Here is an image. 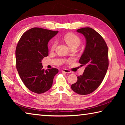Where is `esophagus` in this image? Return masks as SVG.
Here are the masks:
<instances>
[{"label": "esophagus", "instance_id": "1", "mask_svg": "<svg viewBox=\"0 0 125 125\" xmlns=\"http://www.w3.org/2000/svg\"><path fill=\"white\" fill-rule=\"evenodd\" d=\"M62 72L65 73H71V72L70 71L68 70V69H63V70H62Z\"/></svg>", "mask_w": 125, "mask_h": 125}]
</instances>
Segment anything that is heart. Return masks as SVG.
Segmentation results:
<instances>
[{
  "mask_svg": "<svg viewBox=\"0 0 125 125\" xmlns=\"http://www.w3.org/2000/svg\"><path fill=\"white\" fill-rule=\"evenodd\" d=\"M64 40L70 48H77L81 43V40L80 38L74 33H68V34L65 35L64 37ZM57 45V41H54L51 46V50H54L56 48Z\"/></svg>",
  "mask_w": 125,
  "mask_h": 125,
  "instance_id": "1",
  "label": "heart"
}]
</instances>
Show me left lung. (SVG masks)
<instances>
[{"label": "left lung", "instance_id": "left-lung-1", "mask_svg": "<svg viewBox=\"0 0 125 125\" xmlns=\"http://www.w3.org/2000/svg\"><path fill=\"white\" fill-rule=\"evenodd\" d=\"M86 39V46L79 61L85 69L71 88L80 95L90 94L98 88L104 78L109 67L108 48L102 36L90 27L77 30Z\"/></svg>", "mask_w": 125, "mask_h": 125}]
</instances>
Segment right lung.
<instances>
[{
    "instance_id": "obj_1",
    "label": "right lung",
    "mask_w": 125,
    "mask_h": 125,
    "mask_svg": "<svg viewBox=\"0 0 125 125\" xmlns=\"http://www.w3.org/2000/svg\"><path fill=\"white\" fill-rule=\"evenodd\" d=\"M58 31L33 27L26 31L15 51L16 67L21 79L30 90L42 94L51 88L58 69L45 71L41 61L48 54V42Z\"/></svg>"
}]
</instances>
